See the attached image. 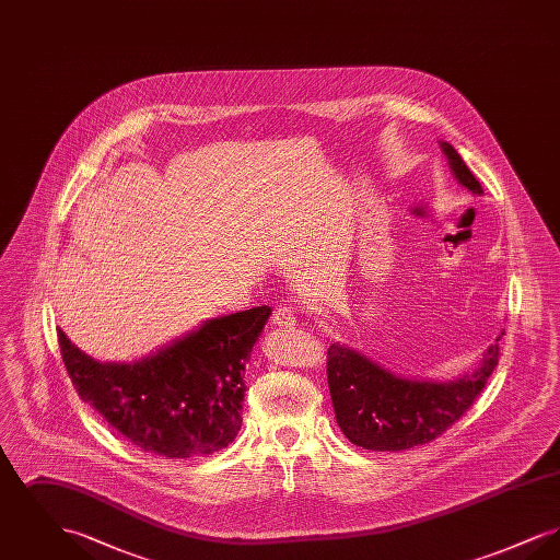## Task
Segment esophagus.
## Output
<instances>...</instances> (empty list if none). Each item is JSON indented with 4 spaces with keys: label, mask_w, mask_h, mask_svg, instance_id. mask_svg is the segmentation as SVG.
I'll return each instance as SVG.
<instances>
[{
    "label": "esophagus",
    "mask_w": 560,
    "mask_h": 560,
    "mask_svg": "<svg viewBox=\"0 0 560 560\" xmlns=\"http://www.w3.org/2000/svg\"><path fill=\"white\" fill-rule=\"evenodd\" d=\"M295 311L292 306H279L275 313H272V325L277 327H293L295 325Z\"/></svg>",
    "instance_id": "34e87169"
}]
</instances>
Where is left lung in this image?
<instances>
[{
    "label": "left lung",
    "instance_id": "left-lung-1",
    "mask_svg": "<svg viewBox=\"0 0 560 560\" xmlns=\"http://www.w3.org/2000/svg\"><path fill=\"white\" fill-rule=\"evenodd\" d=\"M453 178L472 195L482 187L450 142L439 140ZM487 348L472 372L455 380H413L382 368L368 354L331 345L327 350V382L334 413L350 443L372 452H402L443 434L475 402L498 365L500 338Z\"/></svg>",
    "mask_w": 560,
    "mask_h": 560
}]
</instances>
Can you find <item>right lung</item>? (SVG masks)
<instances>
[{
    "mask_svg": "<svg viewBox=\"0 0 560 560\" xmlns=\"http://www.w3.org/2000/svg\"><path fill=\"white\" fill-rule=\"evenodd\" d=\"M270 306L203 320L132 363H101L62 329L65 368L81 399L136 447L165 459L224 450L241 430L245 368Z\"/></svg>",
    "mask_w": 560,
    "mask_h": 560,
    "instance_id": "right-lung-1",
    "label": "right lung"
}]
</instances>
